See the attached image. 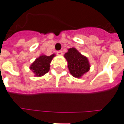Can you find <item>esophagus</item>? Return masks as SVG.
Segmentation results:
<instances>
[{"mask_svg": "<svg viewBox=\"0 0 124 124\" xmlns=\"http://www.w3.org/2000/svg\"><path fill=\"white\" fill-rule=\"evenodd\" d=\"M57 54L58 55L61 56V55H63V51H57Z\"/></svg>", "mask_w": 124, "mask_h": 124, "instance_id": "1", "label": "esophagus"}]
</instances>
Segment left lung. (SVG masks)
I'll return each mask as SVG.
<instances>
[{"mask_svg": "<svg viewBox=\"0 0 124 124\" xmlns=\"http://www.w3.org/2000/svg\"><path fill=\"white\" fill-rule=\"evenodd\" d=\"M64 57L67 61V67L72 76L81 78L90 69V63L87 57L79 52L78 49L72 47L65 53Z\"/></svg>", "mask_w": 124, "mask_h": 124, "instance_id": "left-lung-1", "label": "left lung"}]
</instances>
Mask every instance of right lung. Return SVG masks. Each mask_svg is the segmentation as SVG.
<instances>
[{"label":"right lung","mask_w":124,"mask_h":124,"mask_svg":"<svg viewBox=\"0 0 124 124\" xmlns=\"http://www.w3.org/2000/svg\"><path fill=\"white\" fill-rule=\"evenodd\" d=\"M55 56V54H53L50 56L41 54L30 65V69L32 71L36 77L43 76L44 75L46 74L49 71L50 63Z\"/></svg>","instance_id":"1"}]
</instances>
